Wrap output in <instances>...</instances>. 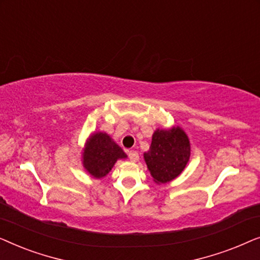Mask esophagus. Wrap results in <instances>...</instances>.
<instances>
[{
    "label": "esophagus",
    "instance_id": "esophagus-1",
    "mask_svg": "<svg viewBox=\"0 0 260 260\" xmlns=\"http://www.w3.org/2000/svg\"><path fill=\"white\" fill-rule=\"evenodd\" d=\"M127 156H129L130 161H133V162H137L138 158H140V156H138L137 151H129V152H127Z\"/></svg>",
    "mask_w": 260,
    "mask_h": 260
}]
</instances>
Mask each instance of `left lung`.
I'll use <instances>...</instances> for the list:
<instances>
[{"mask_svg":"<svg viewBox=\"0 0 260 260\" xmlns=\"http://www.w3.org/2000/svg\"><path fill=\"white\" fill-rule=\"evenodd\" d=\"M189 156L190 144L187 135L180 127H173L155 131L144 159L155 182L166 183L182 173Z\"/></svg>","mask_w":260,"mask_h":260,"instance_id":"8db88e82","label":"left lung"}]
</instances>
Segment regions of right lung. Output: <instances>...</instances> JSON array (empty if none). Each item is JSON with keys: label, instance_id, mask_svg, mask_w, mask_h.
Segmentation results:
<instances>
[{"label": "right lung", "instance_id": "add662e5", "mask_svg": "<svg viewBox=\"0 0 260 260\" xmlns=\"http://www.w3.org/2000/svg\"><path fill=\"white\" fill-rule=\"evenodd\" d=\"M125 152L104 133L93 134L88 138L83 152L85 169L92 176L101 179L108 175L117 159L125 158Z\"/></svg>", "mask_w": 260, "mask_h": 260}]
</instances>
